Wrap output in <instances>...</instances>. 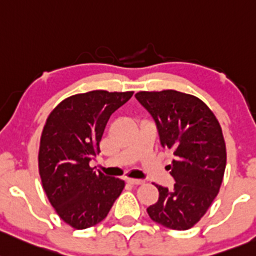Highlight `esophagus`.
<instances>
[{"label": "esophagus", "instance_id": "34e87169", "mask_svg": "<svg viewBox=\"0 0 256 256\" xmlns=\"http://www.w3.org/2000/svg\"><path fill=\"white\" fill-rule=\"evenodd\" d=\"M126 182H130V184H132V185H142L144 182V180H141V179H131V178H128V179H126Z\"/></svg>", "mask_w": 256, "mask_h": 256}]
</instances>
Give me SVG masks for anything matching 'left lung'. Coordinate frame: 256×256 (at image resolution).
I'll return each mask as SVG.
<instances>
[{
  "label": "left lung",
  "mask_w": 256,
  "mask_h": 256,
  "mask_svg": "<svg viewBox=\"0 0 256 256\" xmlns=\"http://www.w3.org/2000/svg\"><path fill=\"white\" fill-rule=\"evenodd\" d=\"M135 96L152 115L160 144L174 154L166 166L174 189L157 185L160 198L147 208L148 216L166 228L186 230L220 192L227 160L222 128L210 108L192 94L166 90Z\"/></svg>",
  "instance_id": "left-lung-1"
}]
</instances>
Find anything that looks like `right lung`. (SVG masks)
<instances>
[{"mask_svg":"<svg viewBox=\"0 0 256 256\" xmlns=\"http://www.w3.org/2000/svg\"><path fill=\"white\" fill-rule=\"evenodd\" d=\"M132 94H76L61 102L48 118L40 138L39 174L50 204L74 230L102 222L125 188L124 180L96 173L90 162L100 152L110 115Z\"/></svg>","mask_w":256,"mask_h":256,"instance_id":"1","label":"right lung"}]
</instances>
